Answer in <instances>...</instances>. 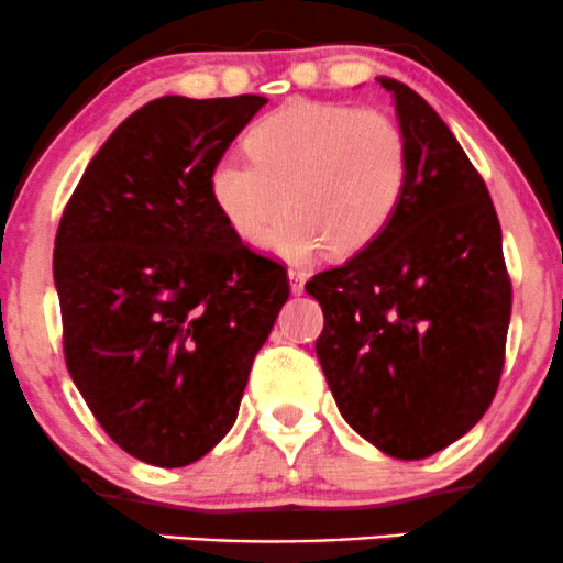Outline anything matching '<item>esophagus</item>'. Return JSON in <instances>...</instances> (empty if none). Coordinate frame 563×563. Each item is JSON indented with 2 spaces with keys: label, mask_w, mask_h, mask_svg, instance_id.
<instances>
[{
  "label": "esophagus",
  "mask_w": 563,
  "mask_h": 563,
  "mask_svg": "<svg viewBox=\"0 0 563 563\" xmlns=\"http://www.w3.org/2000/svg\"><path fill=\"white\" fill-rule=\"evenodd\" d=\"M288 280H290V294H303V283H307V273L299 267H290L288 269Z\"/></svg>",
  "instance_id": "1"
}]
</instances>
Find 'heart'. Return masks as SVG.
Masks as SVG:
<instances>
[{
	"mask_svg": "<svg viewBox=\"0 0 563 563\" xmlns=\"http://www.w3.org/2000/svg\"><path fill=\"white\" fill-rule=\"evenodd\" d=\"M245 158H219L209 196L243 243L290 262L322 245L354 254L391 224L410 183V145L391 115L339 102H288L245 134Z\"/></svg>",
	"mask_w": 563,
	"mask_h": 563,
	"instance_id": "b5f03b06",
	"label": "heart"
}]
</instances>
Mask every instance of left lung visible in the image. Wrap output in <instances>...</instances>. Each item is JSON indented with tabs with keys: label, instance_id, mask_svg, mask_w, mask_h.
<instances>
[{
	"label": "left lung",
	"instance_id": "left-lung-1",
	"mask_svg": "<svg viewBox=\"0 0 563 563\" xmlns=\"http://www.w3.org/2000/svg\"><path fill=\"white\" fill-rule=\"evenodd\" d=\"M410 145L397 217L307 283L325 325L318 360L344 421L421 461L479 423L500 384L510 280L487 185L421 95L380 76Z\"/></svg>",
	"mask_w": 563,
	"mask_h": 563
}]
</instances>
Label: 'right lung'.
<instances>
[{
    "mask_svg": "<svg viewBox=\"0 0 563 563\" xmlns=\"http://www.w3.org/2000/svg\"><path fill=\"white\" fill-rule=\"evenodd\" d=\"M264 102L151 100L95 153L57 228L68 373L106 434L151 466H190L222 442L288 299L286 267L209 196L211 166Z\"/></svg>",
    "mask_w": 563,
    "mask_h": 563,
    "instance_id": "obj_1",
    "label": "right lung"
}]
</instances>
